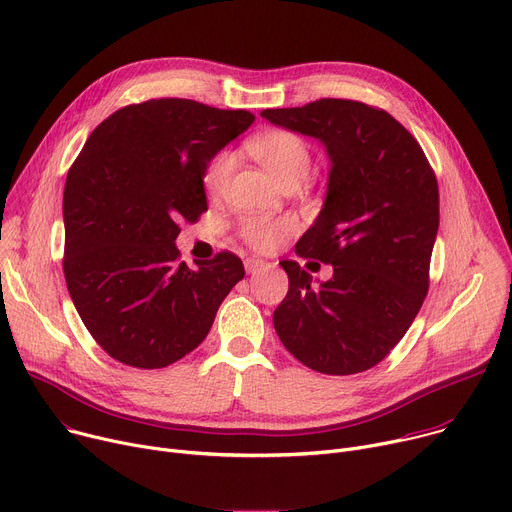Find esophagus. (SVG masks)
<instances>
[{"label": "esophagus", "mask_w": 512, "mask_h": 512, "mask_svg": "<svg viewBox=\"0 0 512 512\" xmlns=\"http://www.w3.org/2000/svg\"><path fill=\"white\" fill-rule=\"evenodd\" d=\"M263 265H265L263 259H257V257H247V259H245V271H247V273H255V271L261 269Z\"/></svg>", "instance_id": "esophagus-1"}]
</instances>
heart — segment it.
Instances as JSON below:
<instances>
[{
  "label": "heart",
  "instance_id": "heart-1",
  "mask_svg": "<svg viewBox=\"0 0 512 512\" xmlns=\"http://www.w3.org/2000/svg\"><path fill=\"white\" fill-rule=\"evenodd\" d=\"M251 155L282 185L290 181H302L312 165L310 149L296 132L290 130H269L249 143ZM232 169H235V155L222 151L218 153L204 171V188L208 194L218 196L226 190ZM290 228L286 220H271L263 216H249L241 222L243 239L259 249H273L280 241L282 232Z\"/></svg>",
  "mask_w": 512,
  "mask_h": 512
}]
</instances>
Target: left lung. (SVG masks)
<instances>
[{
	"instance_id": "1",
	"label": "left lung",
	"mask_w": 512,
	"mask_h": 512,
	"mask_svg": "<svg viewBox=\"0 0 512 512\" xmlns=\"http://www.w3.org/2000/svg\"><path fill=\"white\" fill-rule=\"evenodd\" d=\"M261 116L316 138L331 161L327 198L296 253L331 263L333 277L316 286L296 261H282L290 290L273 312L275 333L320 374H359L398 345L427 296L435 173L398 120L361 102L324 98Z\"/></svg>"
}]
</instances>
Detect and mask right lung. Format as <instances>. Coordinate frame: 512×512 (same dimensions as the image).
<instances>
[{
	"mask_svg": "<svg viewBox=\"0 0 512 512\" xmlns=\"http://www.w3.org/2000/svg\"><path fill=\"white\" fill-rule=\"evenodd\" d=\"M255 116L194 100L132 104L106 118L67 173L63 271L89 335L116 361L167 367L208 335L245 277L228 251L179 261V222L208 210L204 171Z\"/></svg>",
	"mask_w": 512,
	"mask_h": 512,
	"instance_id": "obj_1",
	"label": "right lung"
}]
</instances>
